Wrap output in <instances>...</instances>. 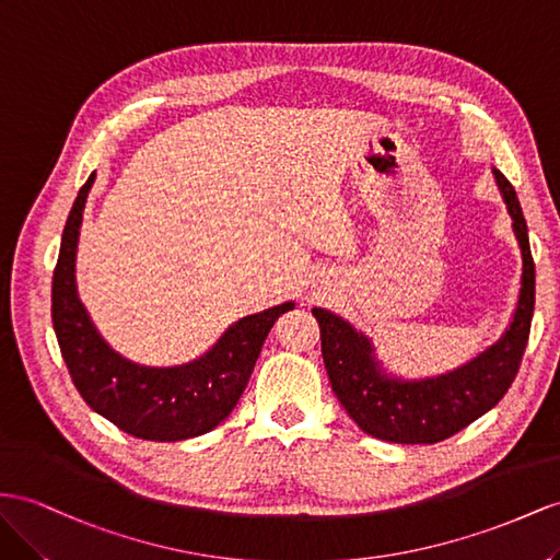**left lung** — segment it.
<instances>
[{
	"mask_svg": "<svg viewBox=\"0 0 560 560\" xmlns=\"http://www.w3.org/2000/svg\"><path fill=\"white\" fill-rule=\"evenodd\" d=\"M497 186L513 220L523 257L518 305L494 346L450 374L433 378H397L376 360V348L338 314L314 307L328 381L350 419L366 435L397 444H435L456 435L506 395L518 374L535 310V262L527 224L511 182L492 167Z\"/></svg>",
	"mask_w": 560,
	"mask_h": 560,
	"instance_id": "obj_1",
	"label": "left lung"
}]
</instances>
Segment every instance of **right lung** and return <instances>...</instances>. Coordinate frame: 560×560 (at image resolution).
<instances>
[{
    "label": "right lung",
    "mask_w": 560,
    "mask_h": 560,
    "mask_svg": "<svg viewBox=\"0 0 560 560\" xmlns=\"http://www.w3.org/2000/svg\"><path fill=\"white\" fill-rule=\"evenodd\" d=\"M94 172L80 189L63 229L51 281V322L78 393L127 435L177 442L220 425L243 395L271 326L295 303H283L232 324L198 360L182 366H143L125 360L96 331L75 285L82 210Z\"/></svg>",
    "instance_id": "obj_1"
}]
</instances>
